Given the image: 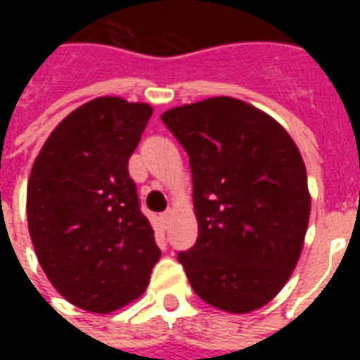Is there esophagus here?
<instances>
[{"instance_id": "1", "label": "esophagus", "mask_w": 360, "mask_h": 360, "mask_svg": "<svg viewBox=\"0 0 360 360\" xmlns=\"http://www.w3.org/2000/svg\"><path fill=\"white\" fill-rule=\"evenodd\" d=\"M169 218H172V210H165L160 214V219H162V224H164V226H167V224H169Z\"/></svg>"}]
</instances>
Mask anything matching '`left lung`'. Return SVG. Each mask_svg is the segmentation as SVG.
Wrapping results in <instances>:
<instances>
[{"label": "left lung", "instance_id": "left-lung-1", "mask_svg": "<svg viewBox=\"0 0 360 360\" xmlns=\"http://www.w3.org/2000/svg\"><path fill=\"white\" fill-rule=\"evenodd\" d=\"M193 173L198 239L177 258L195 293L250 312L291 276L309 226L307 169L285 129L249 103L219 96L165 111Z\"/></svg>", "mask_w": 360, "mask_h": 360}]
</instances>
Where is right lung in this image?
<instances>
[{"label": "right lung", "mask_w": 360, "mask_h": 360, "mask_svg": "<svg viewBox=\"0 0 360 360\" xmlns=\"http://www.w3.org/2000/svg\"><path fill=\"white\" fill-rule=\"evenodd\" d=\"M148 103L96 98L59 123L36 158L27 218L51 285L90 312H111L146 289L162 252L141 212L129 158Z\"/></svg>", "instance_id": "add662e5"}]
</instances>
